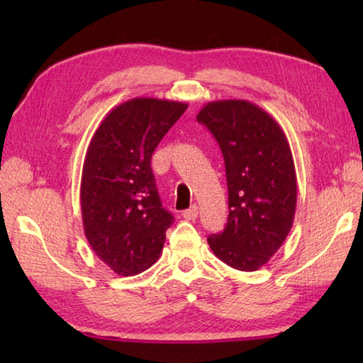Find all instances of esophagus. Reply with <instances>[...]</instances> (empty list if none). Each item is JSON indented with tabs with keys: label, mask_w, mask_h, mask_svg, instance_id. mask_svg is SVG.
Returning <instances> with one entry per match:
<instances>
[{
	"label": "esophagus",
	"mask_w": 363,
	"mask_h": 363,
	"mask_svg": "<svg viewBox=\"0 0 363 363\" xmlns=\"http://www.w3.org/2000/svg\"><path fill=\"white\" fill-rule=\"evenodd\" d=\"M182 217L186 218V220H195L198 217V206L196 204L190 206L187 211L182 212Z\"/></svg>",
	"instance_id": "obj_1"
}]
</instances>
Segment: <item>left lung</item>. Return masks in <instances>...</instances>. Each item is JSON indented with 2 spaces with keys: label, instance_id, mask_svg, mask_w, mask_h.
I'll return each mask as SVG.
<instances>
[{
  "label": "left lung",
  "instance_id": "1",
  "mask_svg": "<svg viewBox=\"0 0 363 363\" xmlns=\"http://www.w3.org/2000/svg\"><path fill=\"white\" fill-rule=\"evenodd\" d=\"M196 120L211 130L226 167L229 215L221 234L207 238L221 262L256 272L287 238L296 211V172L277 121L246 99L207 103Z\"/></svg>",
  "mask_w": 363,
  "mask_h": 363
}]
</instances>
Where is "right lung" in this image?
Segmentation results:
<instances>
[{"label": "right lung", "instance_id": "add662e5", "mask_svg": "<svg viewBox=\"0 0 363 363\" xmlns=\"http://www.w3.org/2000/svg\"><path fill=\"white\" fill-rule=\"evenodd\" d=\"M187 107L133 98L113 107L90 140L81 177L84 233L120 276L145 272L162 254L173 215L162 207L151 156Z\"/></svg>", "mask_w": 363, "mask_h": 363}]
</instances>
